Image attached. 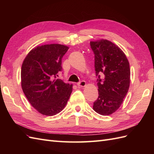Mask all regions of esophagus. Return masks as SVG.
I'll list each match as a JSON object with an SVG mask.
<instances>
[{
  "instance_id": "obj_1",
  "label": "esophagus",
  "mask_w": 154,
  "mask_h": 154,
  "mask_svg": "<svg viewBox=\"0 0 154 154\" xmlns=\"http://www.w3.org/2000/svg\"><path fill=\"white\" fill-rule=\"evenodd\" d=\"M77 85L79 87H83L86 85V82L85 81H81L77 83Z\"/></svg>"
}]
</instances>
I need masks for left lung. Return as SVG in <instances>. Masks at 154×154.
<instances>
[{
	"mask_svg": "<svg viewBox=\"0 0 154 154\" xmlns=\"http://www.w3.org/2000/svg\"><path fill=\"white\" fill-rule=\"evenodd\" d=\"M94 54V67L98 87V97L93 109L103 116L117 110L127 95L130 70L128 60L118 46L107 40L91 42ZM100 74L103 75L100 78Z\"/></svg>",
	"mask_w": 154,
	"mask_h": 154,
	"instance_id": "obj_1",
	"label": "left lung"
}]
</instances>
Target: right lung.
I'll return each mask as SVG.
<instances>
[{"instance_id":"right-lung-1","label":"right lung","mask_w":154,"mask_h":154,"mask_svg":"<svg viewBox=\"0 0 154 154\" xmlns=\"http://www.w3.org/2000/svg\"><path fill=\"white\" fill-rule=\"evenodd\" d=\"M69 48L47 44L32 49L23 62L21 85L31 105L42 114L52 116L66 106L72 85L57 79L62 71V59Z\"/></svg>"}]
</instances>
